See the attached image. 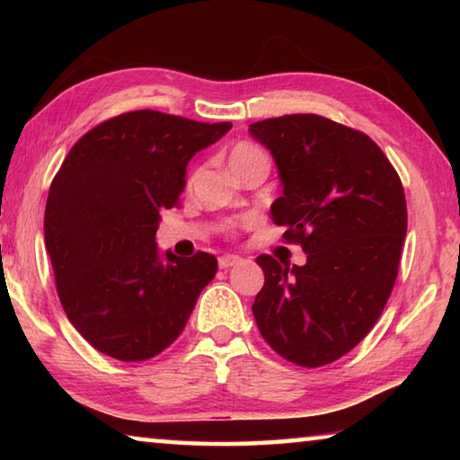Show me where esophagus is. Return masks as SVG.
Wrapping results in <instances>:
<instances>
[{
	"label": "esophagus",
	"instance_id": "obj_1",
	"mask_svg": "<svg viewBox=\"0 0 460 460\" xmlns=\"http://www.w3.org/2000/svg\"><path fill=\"white\" fill-rule=\"evenodd\" d=\"M237 263H241V258H237V255H221V258H219V268L221 270H229L233 266H237Z\"/></svg>",
	"mask_w": 460,
	"mask_h": 460
}]
</instances>
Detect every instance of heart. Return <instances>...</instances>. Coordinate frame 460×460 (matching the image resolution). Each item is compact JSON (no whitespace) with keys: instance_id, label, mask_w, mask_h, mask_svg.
Wrapping results in <instances>:
<instances>
[{"instance_id":"1","label":"heart","mask_w":460,"mask_h":460,"mask_svg":"<svg viewBox=\"0 0 460 460\" xmlns=\"http://www.w3.org/2000/svg\"><path fill=\"white\" fill-rule=\"evenodd\" d=\"M258 164H268V155L260 146L252 142H237L229 150V168L235 176L243 174L245 170Z\"/></svg>"}]
</instances>
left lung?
Segmentation results:
<instances>
[{"instance_id":"obj_1","label":"left lung","mask_w":460,"mask_h":460,"mask_svg":"<svg viewBox=\"0 0 460 460\" xmlns=\"http://www.w3.org/2000/svg\"><path fill=\"white\" fill-rule=\"evenodd\" d=\"M271 152L282 197L271 219L305 266L260 255L266 282L253 302L261 337L286 361L323 367L367 337L398 278L406 194L381 147L323 115L294 113L249 126Z\"/></svg>"}]
</instances>
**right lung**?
I'll use <instances>...</instances> for the list:
<instances>
[{"instance_id":"1","label":"right lung","mask_w":460,"mask_h":460,"mask_svg":"<svg viewBox=\"0 0 460 460\" xmlns=\"http://www.w3.org/2000/svg\"><path fill=\"white\" fill-rule=\"evenodd\" d=\"M231 129L152 109L89 129L49 190L44 241L60 305L97 351L118 361L160 355L184 331L217 258L160 261V211L181 202L186 164Z\"/></svg>"}]
</instances>
